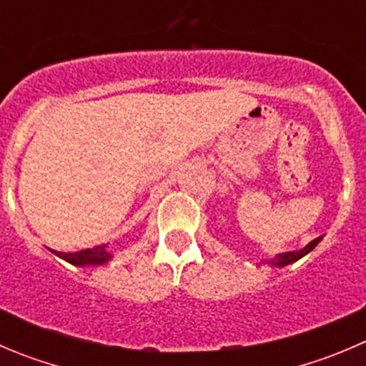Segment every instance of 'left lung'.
<instances>
[{"instance_id":"8db88e82","label":"left lung","mask_w":366,"mask_h":366,"mask_svg":"<svg viewBox=\"0 0 366 366\" xmlns=\"http://www.w3.org/2000/svg\"><path fill=\"white\" fill-rule=\"evenodd\" d=\"M320 241H322V236H320V237H317V239H313V241H311L310 244H306V247H304L302 250H295V252H285V254H279V255H275V257H273V259H269V261H268V264H272V266H286V264H292V262L299 261L300 257H304V255H306V254H310V252L313 250V248L317 247V244L320 243Z\"/></svg>"}]
</instances>
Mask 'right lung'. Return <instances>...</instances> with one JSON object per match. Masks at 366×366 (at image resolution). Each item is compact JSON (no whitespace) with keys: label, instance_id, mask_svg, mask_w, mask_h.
I'll return each instance as SVG.
<instances>
[{"label":"right lung","instance_id":"add662e5","mask_svg":"<svg viewBox=\"0 0 366 366\" xmlns=\"http://www.w3.org/2000/svg\"><path fill=\"white\" fill-rule=\"evenodd\" d=\"M53 254L62 257L64 261L71 262L74 266H100L105 264V262L111 261L112 254L107 250V244H98V247L93 248H85V250L80 252H71V254H66V252H56L51 250Z\"/></svg>","mask_w":366,"mask_h":366}]
</instances>
